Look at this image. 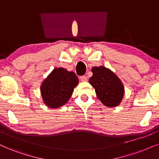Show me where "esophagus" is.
<instances>
[{
	"label": "esophagus",
	"mask_w": 159,
	"mask_h": 159,
	"mask_svg": "<svg viewBox=\"0 0 159 159\" xmlns=\"http://www.w3.org/2000/svg\"><path fill=\"white\" fill-rule=\"evenodd\" d=\"M80 80L82 82H86L88 80V78L86 76H80Z\"/></svg>",
	"instance_id": "esophagus-1"
}]
</instances>
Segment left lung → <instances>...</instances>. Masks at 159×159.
<instances>
[{
  "instance_id": "8db88e82",
  "label": "left lung",
  "mask_w": 159,
  "mask_h": 159,
  "mask_svg": "<svg viewBox=\"0 0 159 159\" xmlns=\"http://www.w3.org/2000/svg\"><path fill=\"white\" fill-rule=\"evenodd\" d=\"M91 71L93 76L89 83L95 89L98 99L107 107L119 105L125 94V87L120 79L105 66H95Z\"/></svg>"
}]
</instances>
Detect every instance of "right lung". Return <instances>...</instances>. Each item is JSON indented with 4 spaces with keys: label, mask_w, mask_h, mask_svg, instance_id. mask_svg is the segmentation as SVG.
I'll return each mask as SVG.
<instances>
[{
    "label": "right lung",
    "mask_w": 159,
    "mask_h": 159,
    "mask_svg": "<svg viewBox=\"0 0 159 159\" xmlns=\"http://www.w3.org/2000/svg\"><path fill=\"white\" fill-rule=\"evenodd\" d=\"M79 83L75 73L63 68H55L40 85L43 103L51 108H58L69 100Z\"/></svg>",
    "instance_id": "add662e5"
}]
</instances>
